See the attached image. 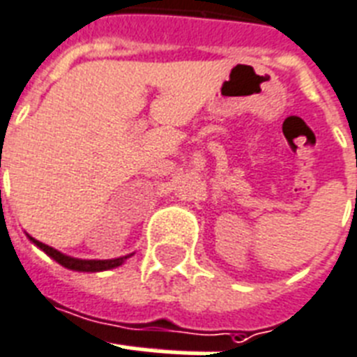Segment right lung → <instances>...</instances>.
<instances>
[{
	"instance_id": "right-lung-1",
	"label": "right lung",
	"mask_w": 357,
	"mask_h": 357,
	"mask_svg": "<svg viewBox=\"0 0 357 357\" xmlns=\"http://www.w3.org/2000/svg\"><path fill=\"white\" fill-rule=\"evenodd\" d=\"M34 244L38 245L40 249H43L45 253L51 257V259L56 260L58 264H62L63 268H69V269H75V271H104V269H112V268H117L124 260L128 259V257H121V259H113V260H80V259H71V257H66L62 255L60 251L53 249L51 245H45L42 242H38V240L31 238Z\"/></svg>"
}]
</instances>
